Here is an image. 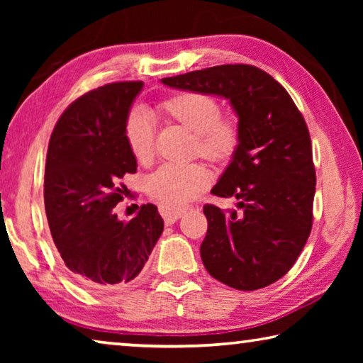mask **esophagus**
Here are the masks:
<instances>
[{
  "instance_id": "esophagus-1",
  "label": "esophagus",
  "mask_w": 363,
  "mask_h": 363,
  "mask_svg": "<svg viewBox=\"0 0 363 363\" xmlns=\"http://www.w3.org/2000/svg\"><path fill=\"white\" fill-rule=\"evenodd\" d=\"M190 208H192L190 205H162L160 206V213H162V216L167 223H174L184 213H187Z\"/></svg>"
}]
</instances>
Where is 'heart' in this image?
Segmentation results:
<instances>
[{
	"mask_svg": "<svg viewBox=\"0 0 363 363\" xmlns=\"http://www.w3.org/2000/svg\"><path fill=\"white\" fill-rule=\"evenodd\" d=\"M157 112L168 125L181 126L192 134V157L200 155L211 163L224 164L229 163L238 150V120L232 115L220 113V104L211 94L184 91L160 102ZM125 139L138 163L149 164L155 157V130L145 113L136 110L128 116ZM210 182V171L200 162L184 167L164 164L150 176L147 190L150 196L164 205H181L205 190Z\"/></svg>",
	"mask_w": 363,
	"mask_h": 363,
	"instance_id": "1",
	"label": "heart"
}]
</instances>
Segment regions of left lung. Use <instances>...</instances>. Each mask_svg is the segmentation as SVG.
<instances>
[{"instance_id": "obj_1", "label": "left lung", "mask_w": 363, "mask_h": 363, "mask_svg": "<svg viewBox=\"0 0 363 363\" xmlns=\"http://www.w3.org/2000/svg\"><path fill=\"white\" fill-rule=\"evenodd\" d=\"M162 83L229 99L240 125L238 150L211 190L235 196L240 211L203 206V266L242 291L274 284L296 262L312 229L315 168L303 115L284 86L255 65H216Z\"/></svg>"}]
</instances>
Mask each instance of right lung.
Returning <instances> with one entry per match:
<instances>
[{
    "instance_id": "1",
    "label": "right lung",
    "mask_w": 363,
    "mask_h": 363,
    "mask_svg": "<svg viewBox=\"0 0 363 363\" xmlns=\"http://www.w3.org/2000/svg\"><path fill=\"white\" fill-rule=\"evenodd\" d=\"M143 82L101 86L73 101L49 139L45 208L52 240L72 277L93 290H118L138 277L163 232L155 205L120 220L125 174L138 162L125 123Z\"/></svg>"
}]
</instances>
